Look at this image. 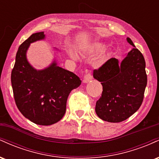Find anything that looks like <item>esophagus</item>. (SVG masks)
<instances>
[{
  "mask_svg": "<svg viewBox=\"0 0 159 159\" xmlns=\"http://www.w3.org/2000/svg\"><path fill=\"white\" fill-rule=\"evenodd\" d=\"M91 80H92V76H91V75L90 73L84 75V79H83L84 83H88V82H90Z\"/></svg>",
  "mask_w": 159,
  "mask_h": 159,
  "instance_id": "34e87169",
  "label": "esophagus"
}]
</instances>
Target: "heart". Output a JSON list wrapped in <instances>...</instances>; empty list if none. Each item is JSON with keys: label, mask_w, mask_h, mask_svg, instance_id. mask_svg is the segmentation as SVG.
<instances>
[{"label": "heart", "mask_w": 159, "mask_h": 159, "mask_svg": "<svg viewBox=\"0 0 159 159\" xmlns=\"http://www.w3.org/2000/svg\"><path fill=\"white\" fill-rule=\"evenodd\" d=\"M103 47H104V45L102 44H98L96 46V50H101ZM69 55H70L71 57L73 58V59H76V58H77V57H76L75 54H73L72 52H69Z\"/></svg>", "instance_id": "heart-1"}]
</instances>
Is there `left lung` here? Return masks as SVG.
Wrapping results in <instances>:
<instances>
[{"mask_svg":"<svg viewBox=\"0 0 159 159\" xmlns=\"http://www.w3.org/2000/svg\"><path fill=\"white\" fill-rule=\"evenodd\" d=\"M127 42L134 48L120 63L113 57L93 71L94 78L103 87L95 110L100 119L110 123L124 121L139 109L147 84L143 54L130 38Z\"/></svg>","mask_w":159,"mask_h":159,"instance_id":"obj_1","label":"left lung"}]
</instances>
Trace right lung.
<instances>
[{"mask_svg":"<svg viewBox=\"0 0 159 159\" xmlns=\"http://www.w3.org/2000/svg\"><path fill=\"white\" fill-rule=\"evenodd\" d=\"M45 37L44 32L33 34L20 45L11 82L16 106L23 116L37 125H49L63 118L69 95L81 81L73 72L58 66L55 61L42 70L28 63L26 53L30 43Z\"/></svg>","mask_w":159,"mask_h":159,"instance_id":"add662e5","label":"right lung"}]
</instances>
